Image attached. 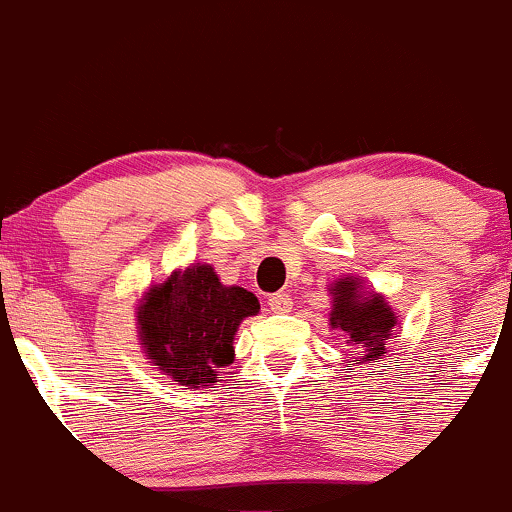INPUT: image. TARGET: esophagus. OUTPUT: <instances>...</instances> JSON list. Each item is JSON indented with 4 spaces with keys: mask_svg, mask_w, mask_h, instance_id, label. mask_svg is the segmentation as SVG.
I'll use <instances>...</instances> for the list:
<instances>
[{
    "mask_svg": "<svg viewBox=\"0 0 512 512\" xmlns=\"http://www.w3.org/2000/svg\"><path fill=\"white\" fill-rule=\"evenodd\" d=\"M267 305H269V310H272V313H289L293 301H291L289 293L279 291V293H272V296L267 298Z\"/></svg>",
    "mask_w": 512,
    "mask_h": 512,
    "instance_id": "34e87169",
    "label": "esophagus"
}]
</instances>
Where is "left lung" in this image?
Listing matches in <instances>:
<instances>
[{"mask_svg":"<svg viewBox=\"0 0 512 512\" xmlns=\"http://www.w3.org/2000/svg\"><path fill=\"white\" fill-rule=\"evenodd\" d=\"M358 289V281L342 279L334 286V308H332V327L344 332L346 344L363 354V361H378L385 354V339L395 330L397 320L392 308L380 296L363 298ZM361 361V363H363ZM354 366V363H349ZM351 370V368H346Z\"/></svg>","mask_w":512,"mask_h":512,"instance_id":"8db88e82","label":"left lung"}]
</instances>
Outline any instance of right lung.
Masks as SVG:
<instances>
[{
	"mask_svg": "<svg viewBox=\"0 0 512 512\" xmlns=\"http://www.w3.org/2000/svg\"><path fill=\"white\" fill-rule=\"evenodd\" d=\"M257 313L255 293L223 286L209 264H195L173 272L144 298L139 337L163 375L195 390L216 383V373L233 363V334L240 320Z\"/></svg>",
	"mask_w": 512,
	"mask_h": 512,
	"instance_id": "right-lung-1",
	"label": "right lung"
}]
</instances>
